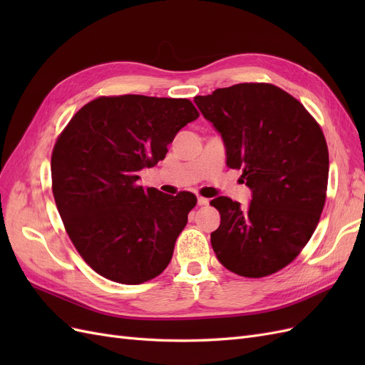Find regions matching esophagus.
Here are the masks:
<instances>
[{"instance_id": "esophagus-1", "label": "esophagus", "mask_w": 365, "mask_h": 365, "mask_svg": "<svg viewBox=\"0 0 365 365\" xmlns=\"http://www.w3.org/2000/svg\"><path fill=\"white\" fill-rule=\"evenodd\" d=\"M207 204H208V200H207V197L197 196V205H207Z\"/></svg>"}]
</instances>
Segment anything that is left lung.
I'll use <instances>...</instances> for the list:
<instances>
[{
	"label": "left lung",
	"instance_id": "left-lung-1",
	"mask_svg": "<svg viewBox=\"0 0 365 365\" xmlns=\"http://www.w3.org/2000/svg\"><path fill=\"white\" fill-rule=\"evenodd\" d=\"M196 106L222 137L230 169L251 189L247 207L227 196L210 202L220 225L217 260L259 279L289 264L314 235L326 202L329 152L322 128L291 94L271 83H239L196 96Z\"/></svg>",
	"mask_w": 365,
	"mask_h": 365
}]
</instances>
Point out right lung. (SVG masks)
<instances>
[{"label":"right lung","instance_id":"right-lung-1","mask_svg":"<svg viewBox=\"0 0 365 365\" xmlns=\"http://www.w3.org/2000/svg\"><path fill=\"white\" fill-rule=\"evenodd\" d=\"M200 117L187 98L126 94L86 103L51 155L53 196L82 259L117 283L138 284L168 267L196 196L138 185L178 130Z\"/></svg>","mask_w":365,"mask_h":365}]
</instances>
